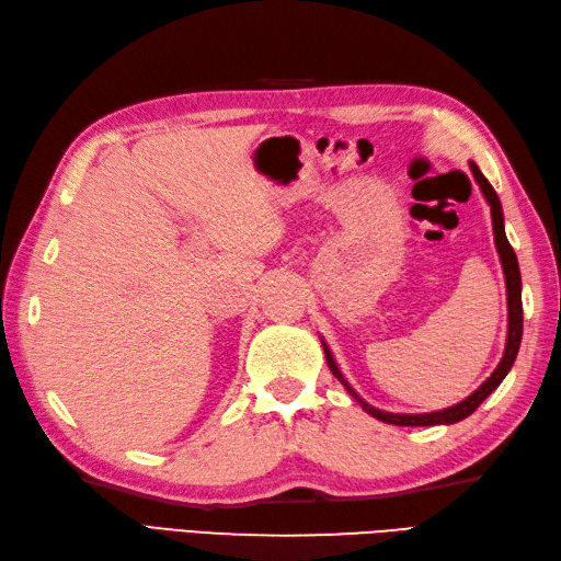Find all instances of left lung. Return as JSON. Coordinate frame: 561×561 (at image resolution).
I'll return each mask as SVG.
<instances>
[{"label":"left lung","mask_w":561,"mask_h":561,"mask_svg":"<svg viewBox=\"0 0 561 561\" xmlns=\"http://www.w3.org/2000/svg\"><path fill=\"white\" fill-rule=\"evenodd\" d=\"M472 174L477 179L479 188H482L484 198L491 205V225H494V242H496V251L501 256V266H504V276H506V293H508V339H506V351H504V358L496 365V370L491 373L489 380L474 390L470 397L465 399V402L455 404L450 409H443V411H433V414H390V411H380L370 407L368 402H363V399L356 394V390L346 382V377L341 375V370L336 368L334 356H331V351L327 348V344L322 341L324 346V356L331 373L336 375V380L346 387L348 394L356 399V402L368 411L370 416L385 421V424H394V426H438V424H457V421H462L472 414V411L484 402V399L496 390L501 385V380L508 375V370L513 368V360L518 356V348H520V339H523V300H520V268H518V259H516V251L508 244L506 232H504V213H501V201L496 196L494 186L489 184L484 179L482 171L474 162H470Z\"/></svg>","instance_id":"1"}]
</instances>
